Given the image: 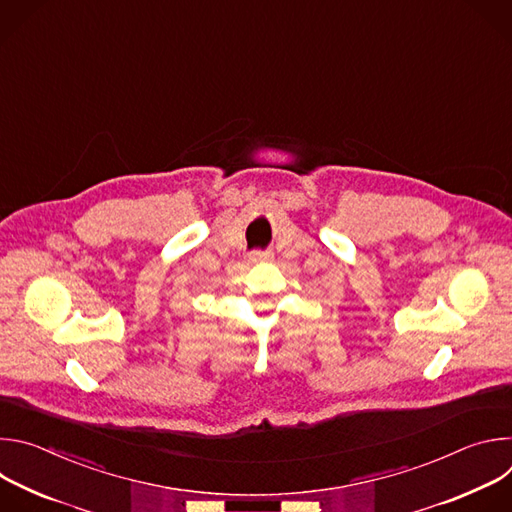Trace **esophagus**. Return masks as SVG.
<instances>
[{"label": "esophagus", "instance_id": "esophagus-1", "mask_svg": "<svg viewBox=\"0 0 512 512\" xmlns=\"http://www.w3.org/2000/svg\"><path fill=\"white\" fill-rule=\"evenodd\" d=\"M271 259V255L267 251H253L249 253V261L251 263H267Z\"/></svg>", "mask_w": 512, "mask_h": 512}]
</instances>
